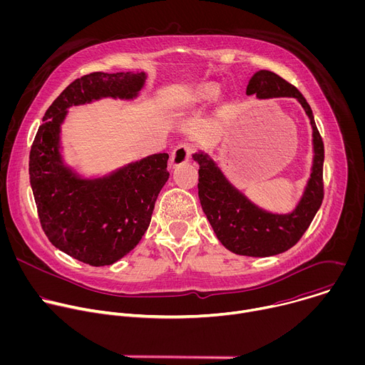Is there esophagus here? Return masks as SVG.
Wrapping results in <instances>:
<instances>
[{"mask_svg":"<svg viewBox=\"0 0 365 365\" xmlns=\"http://www.w3.org/2000/svg\"><path fill=\"white\" fill-rule=\"evenodd\" d=\"M195 153V147L192 144H180L178 145L173 153H172V159H170V163L173 166H179V165H183L186 162H189V159L192 158V154Z\"/></svg>","mask_w":365,"mask_h":365,"instance_id":"34e87169","label":"esophagus"}]
</instances>
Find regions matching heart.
Returning a JSON list of instances; mask_svg holds the SVG:
<instances>
[{
    "label": "heart",
    "instance_id": "obj_1",
    "mask_svg": "<svg viewBox=\"0 0 365 365\" xmlns=\"http://www.w3.org/2000/svg\"><path fill=\"white\" fill-rule=\"evenodd\" d=\"M218 93V86L215 85H205L200 88V91L197 92L195 101H202V99H211Z\"/></svg>",
    "mask_w": 365,
    "mask_h": 365
}]
</instances>
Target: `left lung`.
I'll use <instances>...</instances> for the list:
<instances>
[{"instance_id":"1","label":"left lung","mask_w":365,"mask_h":365,"mask_svg":"<svg viewBox=\"0 0 365 365\" xmlns=\"http://www.w3.org/2000/svg\"><path fill=\"white\" fill-rule=\"evenodd\" d=\"M258 98L293 96L304 108L314 128L315 159L306 192L296 210L289 215H274L259 210L234 189L212 160L199 153L197 193L202 210L212 225L218 240L230 251L250 257H269L287 251L306 232L324 200V141L314 114L296 86L270 71L254 73L247 95Z\"/></svg>"}]
</instances>
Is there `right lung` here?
Masks as SVG:
<instances>
[{"instance_id": "1", "label": "right lung", "mask_w": 365, "mask_h": 365, "mask_svg": "<svg viewBox=\"0 0 365 365\" xmlns=\"http://www.w3.org/2000/svg\"><path fill=\"white\" fill-rule=\"evenodd\" d=\"M144 79L143 72H92L75 79L47 108L31 144L29 173L41 230L55 247L89 266H110L140 242L169 179V154H153L108 178L83 180L61 165V123L71 106L135 96Z\"/></svg>"}]
</instances>
